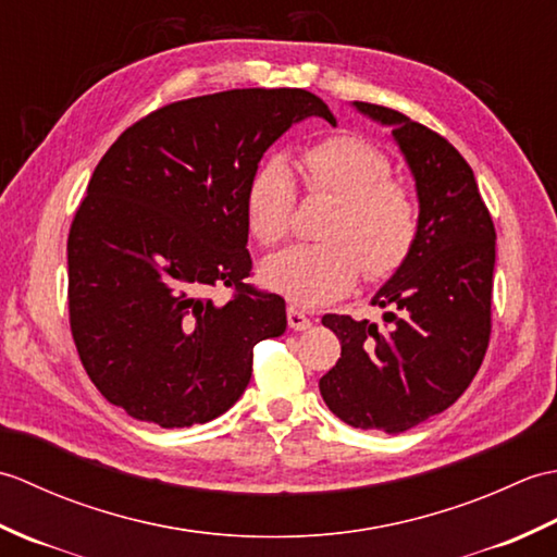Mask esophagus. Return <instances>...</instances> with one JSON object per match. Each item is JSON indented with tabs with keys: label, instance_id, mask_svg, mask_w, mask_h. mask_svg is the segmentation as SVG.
Segmentation results:
<instances>
[{
	"label": "esophagus",
	"instance_id": "esophagus-1",
	"mask_svg": "<svg viewBox=\"0 0 557 557\" xmlns=\"http://www.w3.org/2000/svg\"><path fill=\"white\" fill-rule=\"evenodd\" d=\"M287 323L292 330H309L311 327V318L301 313L299 309H294V306H289L287 309Z\"/></svg>",
	"mask_w": 557,
	"mask_h": 557
}]
</instances>
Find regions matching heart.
Segmentation results:
<instances>
[{
    "mask_svg": "<svg viewBox=\"0 0 557 557\" xmlns=\"http://www.w3.org/2000/svg\"><path fill=\"white\" fill-rule=\"evenodd\" d=\"M306 186L335 198L318 244H294L260 265V282L297 306H323L369 280H385L405 265L419 234V208L393 168L369 140L342 134L301 152ZM297 186L289 164L270 158L246 188V220L260 244L285 239Z\"/></svg>",
    "mask_w": 557,
    "mask_h": 557,
    "instance_id": "obj_1",
    "label": "heart"
}]
</instances>
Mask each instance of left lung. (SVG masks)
Returning <instances> with one entry per match:
<instances>
[{"label": "left lung", "mask_w": 557, "mask_h": 557, "mask_svg": "<svg viewBox=\"0 0 557 557\" xmlns=\"http://www.w3.org/2000/svg\"><path fill=\"white\" fill-rule=\"evenodd\" d=\"M351 108L393 128L417 184L419 234L405 265L371 299L387 309L385 330L323 315L342 357L318 387L354 429L401 433L455 405L474 381L491 337L495 227L453 144L381 104Z\"/></svg>", "instance_id": "1"}]
</instances>
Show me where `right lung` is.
Wrapping results in <instances>:
<instances>
[{
  "mask_svg": "<svg viewBox=\"0 0 557 557\" xmlns=\"http://www.w3.org/2000/svg\"><path fill=\"white\" fill-rule=\"evenodd\" d=\"M309 116L337 124L309 90H224L148 114L98 162L69 232V318L83 369L128 417L218 419L251 381L253 347L287 330L285 299L244 285L246 188ZM210 286L237 294L215 305Z\"/></svg>",
  "mask_w": 557,
  "mask_h": 557,
  "instance_id": "obj_1",
  "label": "right lung"
}]
</instances>
